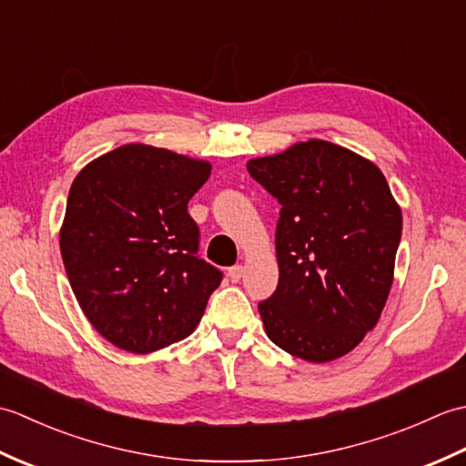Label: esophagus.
<instances>
[{
    "label": "esophagus",
    "instance_id": "esophagus-1",
    "mask_svg": "<svg viewBox=\"0 0 466 466\" xmlns=\"http://www.w3.org/2000/svg\"><path fill=\"white\" fill-rule=\"evenodd\" d=\"M228 276H230L232 282H238V280L242 279V276H244V266H242V264L232 266V268L228 270Z\"/></svg>",
    "mask_w": 466,
    "mask_h": 466
}]
</instances>
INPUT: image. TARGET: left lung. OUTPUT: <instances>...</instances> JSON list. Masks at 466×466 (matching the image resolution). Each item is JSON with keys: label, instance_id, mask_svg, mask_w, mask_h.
<instances>
[{"label": "left lung", "instance_id": "8db88e82", "mask_svg": "<svg viewBox=\"0 0 466 466\" xmlns=\"http://www.w3.org/2000/svg\"><path fill=\"white\" fill-rule=\"evenodd\" d=\"M280 208L279 286L258 304L268 339L309 362L340 359L389 299L402 214L370 160L324 140L246 164Z\"/></svg>", "mask_w": 466, "mask_h": 466}]
</instances>
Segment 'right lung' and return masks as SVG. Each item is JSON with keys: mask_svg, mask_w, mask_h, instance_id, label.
<instances>
[{"mask_svg": "<svg viewBox=\"0 0 466 466\" xmlns=\"http://www.w3.org/2000/svg\"><path fill=\"white\" fill-rule=\"evenodd\" d=\"M212 166L164 147L126 144L87 164L69 187L59 250L86 319L127 352L186 339L220 286L198 256L187 202Z\"/></svg>", "mask_w": 466, "mask_h": 466, "instance_id": "obj_1", "label": "right lung"}]
</instances>
